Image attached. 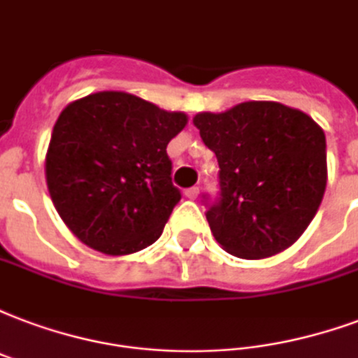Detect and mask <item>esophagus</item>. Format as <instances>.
<instances>
[{
  "label": "esophagus",
  "mask_w": 358,
  "mask_h": 358,
  "mask_svg": "<svg viewBox=\"0 0 358 358\" xmlns=\"http://www.w3.org/2000/svg\"><path fill=\"white\" fill-rule=\"evenodd\" d=\"M198 194H200V189H198V187H192V189L185 190V196H187V198H190V200H196V198H198Z\"/></svg>",
  "instance_id": "obj_1"
}]
</instances>
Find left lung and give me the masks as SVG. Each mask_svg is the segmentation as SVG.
I'll return each instance as SVG.
<instances>
[{"mask_svg":"<svg viewBox=\"0 0 358 358\" xmlns=\"http://www.w3.org/2000/svg\"><path fill=\"white\" fill-rule=\"evenodd\" d=\"M194 126L219 162V198L203 196L215 240L240 259H266L291 247L327 189L321 126L278 101L200 113Z\"/></svg>","mask_w":358,"mask_h":358,"instance_id":"1","label":"left lung"}]
</instances>
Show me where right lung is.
<instances>
[{
  "mask_svg": "<svg viewBox=\"0 0 358 358\" xmlns=\"http://www.w3.org/2000/svg\"><path fill=\"white\" fill-rule=\"evenodd\" d=\"M185 124V113L126 92L90 94L60 113L47 185L58 215L83 243L115 257L160 238L181 200L166 147Z\"/></svg>",
  "mask_w": 358,
  "mask_h": 358,
  "instance_id": "add662e5",
  "label": "right lung"
}]
</instances>
